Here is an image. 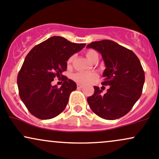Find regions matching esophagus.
Listing matches in <instances>:
<instances>
[{"label": "esophagus", "mask_w": 159, "mask_h": 159, "mask_svg": "<svg viewBox=\"0 0 159 159\" xmlns=\"http://www.w3.org/2000/svg\"><path fill=\"white\" fill-rule=\"evenodd\" d=\"M83 87H84V85H82V84H77V88L78 89H81Z\"/></svg>", "instance_id": "1"}]
</instances>
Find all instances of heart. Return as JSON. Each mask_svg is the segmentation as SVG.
Segmentation results:
<instances>
[{
    "label": "heart",
    "mask_w": 159,
    "mask_h": 159,
    "mask_svg": "<svg viewBox=\"0 0 159 159\" xmlns=\"http://www.w3.org/2000/svg\"><path fill=\"white\" fill-rule=\"evenodd\" d=\"M98 55L97 52H95L94 50H88L86 52V56H87V59L90 62L92 61L93 58L95 56ZM75 58V56L72 55L69 58L67 63L68 65H70L72 63ZM97 78V74L95 72H77L75 73L72 75V79L75 81L77 82L78 84H90L92 81H93L96 78Z\"/></svg>",
    "instance_id": "b5f03b06"
}]
</instances>
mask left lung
Returning <instances> with one entry per match:
<instances>
[{"instance_id": "8db88e82", "label": "left lung", "mask_w": 159, "mask_h": 159, "mask_svg": "<svg viewBox=\"0 0 159 159\" xmlns=\"http://www.w3.org/2000/svg\"><path fill=\"white\" fill-rule=\"evenodd\" d=\"M87 48L102 54L106 67L102 84L110 86L104 95L95 86L94 93L87 98V102L100 117L119 119L129 112L141 96L145 81L143 67L134 52L111 40L93 42Z\"/></svg>"}]
</instances>
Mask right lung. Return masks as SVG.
Segmentation results:
<instances>
[{
  "label": "right lung",
  "mask_w": 159,
  "mask_h": 159,
  "mask_svg": "<svg viewBox=\"0 0 159 159\" xmlns=\"http://www.w3.org/2000/svg\"><path fill=\"white\" fill-rule=\"evenodd\" d=\"M85 45L52 36L27 54L18 75L17 84L20 98L30 114L39 119L49 120L63 112L69 95L77 85L62 73L66 70L69 58ZM55 77L63 78L60 89L51 85Z\"/></svg>",
  "instance_id": "add662e5"
}]
</instances>
